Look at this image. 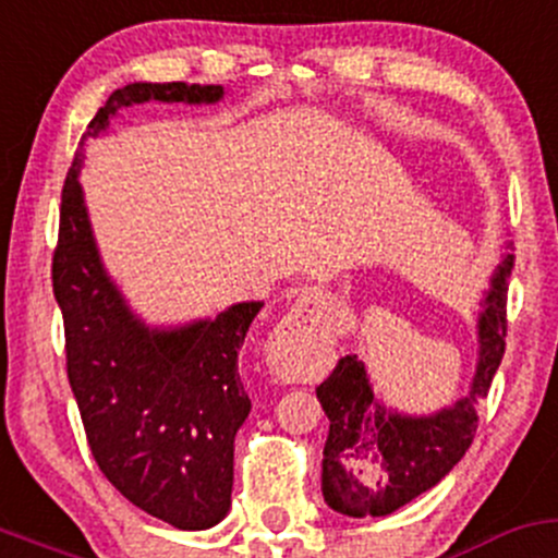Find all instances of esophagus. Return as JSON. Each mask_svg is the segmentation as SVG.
Segmentation results:
<instances>
[{
  "mask_svg": "<svg viewBox=\"0 0 558 558\" xmlns=\"http://www.w3.org/2000/svg\"><path fill=\"white\" fill-rule=\"evenodd\" d=\"M327 305V295L316 287H305L301 301H298L295 308L279 322L277 329H274L271 349L277 351V356H287L292 349L303 345L308 340V335H314L319 329V314ZM279 367L284 369L287 364L279 362Z\"/></svg>",
  "mask_w": 558,
  "mask_h": 558,
  "instance_id": "34e87169",
  "label": "esophagus"
}]
</instances>
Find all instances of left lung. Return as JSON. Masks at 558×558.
<instances>
[{"mask_svg":"<svg viewBox=\"0 0 558 558\" xmlns=\"http://www.w3.org/2000/svg\"><path fill=\"white\" fill-rule=\"evenodd\" d=\"M513 255L493 277L478 316V364L469 397L430 417H407L386 410L369 388L367 369L343 356L316 388L329 417L322 463V493L332 511L345 517H386L439 484L476 436V404L493 386L506 353L508 277Z\"/></svg>","mask_w":558,"mask_h":558,"instance_id":"obj_1","label":"left lung"}]
</instances>
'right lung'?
Here are the masks:
<instances>
[{
    "label": "right lung",
    "instance_id": "1",
    "mask_svg": "<svg viewBox=\"0 0 558 558\" xmlns=\"http://www.w3.org/2000/svg\"><path fill=\"white\" fill-rule=\"evenodd\" d=\"M220 95V85L185 82L113 89L82 146L122 106L215 104ZM76 175L80 154L61 194L52 292L87 445L104 476L137 508L178 530H207L231 506L233 436L253 407L239 377V349L263 303L231 305L218 319L170 332L148 329L100 266Z\"/></svg>",
    "mask_w": 558,
    "mask_h": 558
}]
</instances>
